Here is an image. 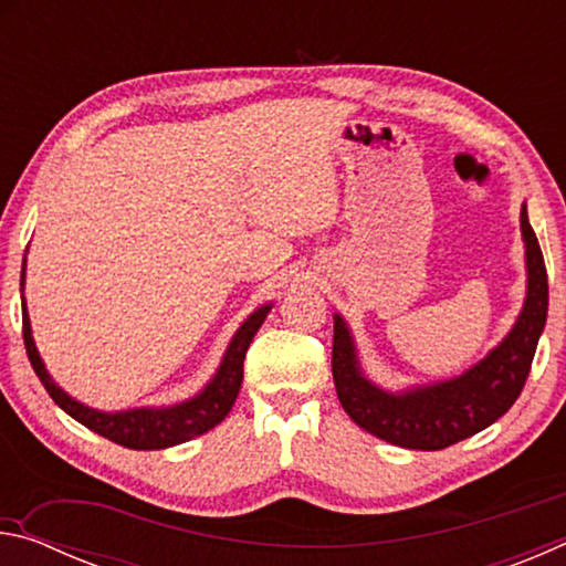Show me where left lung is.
Returning <instances> with one entry per match:
<instances>
[{
    "instance_id": "8db88e82",
    "label": "left lung",
    "mask_w": 566,
    "mask_h": 566,
    "mask_svg": "<svg viewBox=\"0 0 566 566\" xmlns=\"http://www.w3.org/2000/svg\"><path fill=\"white\" fill-rule=\"evenodd\" d=\"M520 222L526 256L524 306L512 332L464 375L405 391L381 389L364 377L347 322L334 314V387L344 411L361 429L389 444L437 452L482 432L510 411L530 377L549 306L547 270L526 205Z\"/></svg>"
}]
</instances>
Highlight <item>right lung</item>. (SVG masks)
I'll list each match as a JSON object with an SVG mask.
<instances>
[{
  "label": "right lung",
  "instance_id": "1",
  "mask_svg": "<svg viewBox=\"0 0 566 566\" xmlns=\"http://www.w3.org/2000/svg\"><path fill=\"white\" fill-rule=\"evenodd\" d=\"M22 290H24V270H22ZM270 310L272 304H264L260 310L249 314L242 327L237 329L232 342H229L222 364H219L217 375L209 379V385L199 391V395L171 407L99 411L82 405V401H76L66 395V391L50 377V371H46L40 352L34 347L27 304H22V334H24L27 357H30L36 377H40L44 389L50 391L54 405H60L72 419L92 429V432L102 434L104 439H109V442L122 444L127 449H167L209 432V429H214L219 421L232 411L239 387H242L247 349L249 344H252L254 334L260 332Z\"/></svg>",
  "mask_w": 566,
  "mask_h": 566
}]
</instances>
